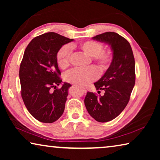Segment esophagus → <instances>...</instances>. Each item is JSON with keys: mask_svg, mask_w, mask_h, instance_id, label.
Returning <instances> with one entry per match:
<instances>
[{"mask_svg": "<svg viewBox=\"0 0 160 160\" xmlns=\"http://www.w3.org/2000/svg\"><path fill=\"white\" fill-rule=\"evenodd\" d=\"M81 88V90H82V91L84 93H85L86 92V90H85V88Z\"/></svg>", "mask_w": 160, "mask_h": 160, "instance_id": "esophagus-1", "label": "esophagus"}]
</instances>
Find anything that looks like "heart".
<instances>
[{"mask_svg":"<svg viewBox=\"0 0 160 160\" xmlns=\"http://www.w3.org/2000/svg\"><path fill=\"white\" fill-rule=\"evenodd\" d=\"M79 48L84 53L90 56L92 61L95 63L100 72H104L109 69L113 59L112 50H104L102 43L95 41H86L79 45ZM72 48L69 45H64L58 50L56 59L61 68H66L70 63ZM99 72L95 67L90 66L85 69H72L67 72L65 79L70 83L86 85L97 79Z\"/></svg>","mask_w":160,"mask_h":160,"instance_id":"obj_1","label":"heart"}]
</instances>
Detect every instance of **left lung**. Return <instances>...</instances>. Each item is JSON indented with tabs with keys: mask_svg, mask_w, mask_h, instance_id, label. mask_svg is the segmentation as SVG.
Returning <instances> with one entry per match:
<instances>
[{
	"mask_svg": "<svg viewBox=\"0 0 160 160\" xmlns=\"http://www.w3.org/2000/svg\"><path fill=\"white\" fill-rule=\"evenodd\" d=\"M111 46L113 59L104 75L94 82L103 96L88 92L85 104L88 113L98 122L114 119L125 109L135 85V59L131 45L116 32H107L92 38ZM100 92V91H98Z\"/></svg>",
	"mask_w": 160,
	"mask_h": 160,
	"instance_id": "1",
	"label": "left lung"
}]
</instances>
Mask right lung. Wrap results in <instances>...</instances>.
Listing matches in <instances>:
<instances>
[{
    "instance_id": "1",
    "label": "right lung",
    "mask_w": 160,
    "mask_h": 160,
    "mask_svg": "<svg viewBox=\"0 0 160 160\" xmlns=\"http://www.w3.org/2000/svg\"><path fill=\"white\" fill-rule=\"evenodd\" d=\"M73 40L47 32L34 38L24 53L19 72L21 96L29 112L40 122L53 123L64 112L71 85L64 82L56 88L62 82L56 55L62 46Z\"/></svg>"
}]
</instances>
